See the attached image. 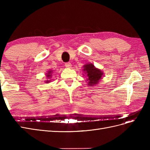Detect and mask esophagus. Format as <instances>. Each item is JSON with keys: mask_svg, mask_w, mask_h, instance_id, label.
<instances>
[{"mask_svg": "<svg viewBox=\"0 0 150 150\" xmlns=\"http://www.w3.org/2000/svg\"><path fill=\"white\" fill-rule=\"evenodd\" d=\"M71 64L70 62H66L65 63V66L67 67V68H70L71 67Z\"/></svg>", "mask_w": 150, "mask_h": 150, "instance_id": "esophagus-1", "label": "esophagus"}]
</instances>
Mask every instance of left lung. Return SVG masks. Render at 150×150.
Here are the masks:
<instances>
[{
	"label": "left lung",
	"mask_w": 150,
	"mask_h": 150,
	"mask_svg": "<svg viewBox=\"0 0 150 150\" xmlns=\"http://www.w3.org/2000/svg\"><path fill=\"white\" fill-rule=\"evenodd\" d=\"M83 71L88 76L87 81L89 86H93L97 84L99 81L102 79L103 72L100 69L95 67L93 64H87L84 66Z\"/></svg>",
	"instance_id": "1"
}]
</instances>
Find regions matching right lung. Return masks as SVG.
<instances>
[{
	"instance_id": "obj_1",
	"label": "right lung",
	"mask_w": 150,
	"mask_h": 150,
	"mask_svg": "<svg viewBox=\"0 0 150 150\" xmlns=\"http://www.w3.org/2000/svg\"><path fill=\"white\" fill-rule=\"evenodd\" d=\"M51 73H52V71H48V72L47 73V74H46V77H47V79H49L50 78H51V77L52 76L51 75ZM49 82H51V80H47L46 81V83H49Z\"/></svg>"
}]
</instances>
